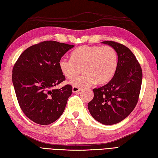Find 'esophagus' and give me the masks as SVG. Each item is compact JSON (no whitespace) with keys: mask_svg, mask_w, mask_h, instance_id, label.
I'll use <instances>...</instances> for the list:
<instances>
[{"mask_svg":"<svg viewBox=\"0 0 158 158\" xmlns=\"http://www.w3.org/2000/svg\"><path fill=\"white\" fill-rule=\"evenodd\" d=\"M80 88H78V87H73V93H77V92H79L80 91Z\"/></svg>","mask_w":158,"mask_h":158,"instance_id":"34e87169","label":"esophagus"}]
</instances>
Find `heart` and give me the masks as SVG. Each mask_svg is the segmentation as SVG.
Segmentation results:
<instances>
[{
  "mask_svg": "<svg viewBox=\"0 0 158 158\" xmlns=\"http://www.w3.org/2000/svg\"><path fill=\"white\" fill-rule=\"evenodd\" d=\"M71 56L61 57L59 66L69 79L75 77L83 68L85 73L70 81L74 87L106 84L113 78L118 67L117 52L111 46H82L72 52Z\"/></svg>",
  "mask_w": 158,
  "mask_h": 158,
  "instance_id": "heart-1",
  "label": "heart"
}]
</instances>
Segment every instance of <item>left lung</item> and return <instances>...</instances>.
Returning <instances> with one entry per match:
<instances>
[{"mask_svg":"<svg viewBox=\"0 0 158 158\" xmlns=\"http://www.w3.org/2000/svg\"><path fill=\"white\" fill-rule=\"evenodd\" d=\"M102 43L113 47L117 52L118 67L109 82L93 89L94 96L88 107L97 121L111 125L122 121L136 107L142 85V71L136 56L128 47L114 41Z\"/></svg>","mask_w":158,"mask_h":158,"instance_id":"1","label":"left lung"}]
</instances>
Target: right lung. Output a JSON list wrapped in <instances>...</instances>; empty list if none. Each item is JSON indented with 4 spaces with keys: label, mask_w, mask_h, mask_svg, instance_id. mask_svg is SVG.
I'll use <instances>...</instances> for the list:
<instances>
[{
    "label": "right lung",
    "mask_w": 158,
    "mask_h": 158,
    "mask_svg": "<svg viewBox=\"0 0 158 158\" xmlns=\"http://www.w3.org/2000/svg\"><path fill=\"white\" fill-rule=\"evenodd\" d=\"M74 45L45 41L28 47L19 56L12 70V83L20 107L34 123L47 125L64 111L73 87L54 86L65 80L59 61Z\"/></svg>",
    "instance_id": "1"
}]
</instances>
